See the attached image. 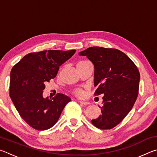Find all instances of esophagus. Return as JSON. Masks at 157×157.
Instances as JSON below:
<instances>
[{"label":"esophagus","instance_id":"1","mask_svg":"<svg viewBox=\"0 0 157 157\" xmlns=\"http://www.w3.org/2000/svg\"><path fill=\"white\" fill-rule=\"evenodd\" d=\"M79 102L80 103V104L84 105H87L90 104L89 102H86V101H79Z\"/></svg>","mask_w":157,"mask_h":157}]
</instances>
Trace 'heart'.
I'll return each mask as SVG.
<instances>
[{
    "label": "heart",
    "mask_w": 157,
    "mask_h": 157,
    "mask_svg": "<svg viewBox=\"0 0 157 157\" xmlns=\"http://www.w3.org/2000/svg\"><path fill=\"white\" fill-rule=\"evenodd\" d=\"M84 62H81L79 63H84ZM74 94H75V95H77L78 97H82L84 95V93L83 91V90H82L81 89H78L75 90V91H74Z\"/></svg>",
    "instance_id": "b5f03b06"
}]
</instances>
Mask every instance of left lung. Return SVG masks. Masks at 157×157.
Segmentation results:
<instances>
[{
    "label": "left lung",
    "instance_id": "1",
    "mask_svg": "<svg viewBox=\"0 0 157 157\" xmlns=\"http://www.w3.org/2000/svg\"><path fill=\"white\" fill-rule=\"evenodd\" d=\"M94 65L95 95L104 94L102 114L91 121L100 129L113 128L125 118L139 94L140 73L136 65L121 50L91 47L79 52Z\"/></svg>",
    "mask_w": 157,
    "mask_h": 157
}]
</instances>
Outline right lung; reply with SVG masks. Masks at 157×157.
Here are the masks:
<instances>
[{"label":"right lung","instance_id":"right-lung-1","mask_svg":"<svg viewBox=\"0 0 157 157\" xmlns=\"http://www.w3.org/2000/svg\"><path fill=\"white\" fill-rule=\"evenodd\" d=\"M75 50H49L26 55L10 73V95L23 120L37 130L50 129L59 120L71 99L58 94L44 98L45 84L56 77L59 66L73 56Z\"/></svg>","mask_w":157,"mask_h":157}]
</instances>
